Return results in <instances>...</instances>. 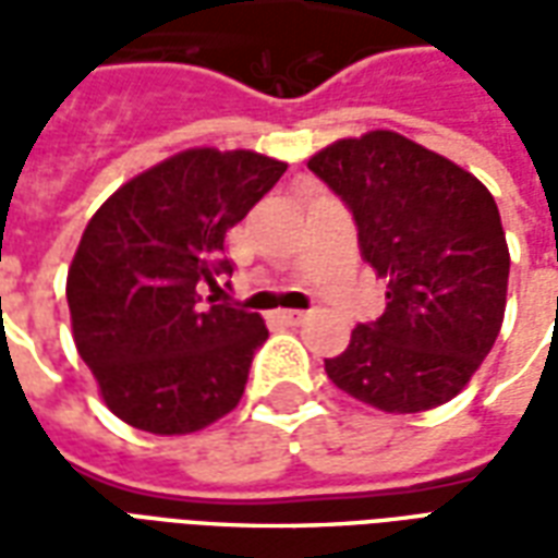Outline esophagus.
Returning a JSON list of instances; mask_svg holds the SVG:
<instances>
[{"label": "esophagus", "instance_id": "esophagus-1", "mask_svg": "<svg viewBox=\"0 0 558 558\" xmlns=\"http://www.w3.org/2000/svg\"><path fill=\"white\" fill-rule=\"evenodd\" d=\"M304 311H278V319L280 323H287V326H299V323H304Z\"/></svg>", "mask_w": 558, "mask_h": 558}]
</instances>
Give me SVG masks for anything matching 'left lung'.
I'll use <instances>...</instances> for the list:
<instances>
[{
  "label": "left lung",
  "mask_w": 558,
  "mask_h": 558,
  "mask_svg": "<svg viewBox=\"0 0 558 558\" xmlns=\"http://www.w3.org/2000/svg\"><path fill=\"white\" fill-rule=\"evenodd\" d=\"M307 170L350 208L362 256L388 280L386 314L352 328L328 379L383 412L451 400L502 328L511 256L490 191L395 131L338 140Z\"/></svg>",
  "instance_id": "obj_1"
}]
</instances>
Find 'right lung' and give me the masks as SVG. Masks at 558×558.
Segmentation results:
<instances>
[{
	"label": "right lung",
	"instance_id": "obj_1",
	"mask_svg": "<svg viewBox=\"0 0 558 558\" xmlns=\"http://www.w3.org/2000/svg\"><path fill=\"white\" fill-rule=\"evenodd\" d=\"M283 172L244 148H187L95 211L68 268V307L80 359L125 424L179 436L239 407L268 328L203 292L230 278L227 232Z\"/></svg>",
	"mask_w": 558,
	"mask_h": 558
}]
</instances>
